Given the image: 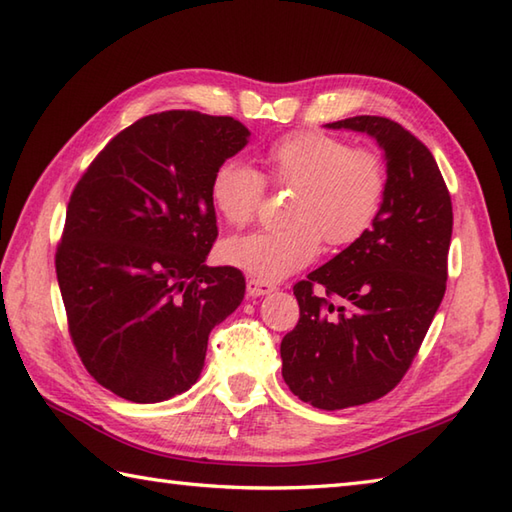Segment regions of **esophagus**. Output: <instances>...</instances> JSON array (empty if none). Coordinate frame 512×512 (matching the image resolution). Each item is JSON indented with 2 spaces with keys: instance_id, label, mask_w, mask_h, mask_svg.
Here are the masks:
<instances>
[{
  "instance_id": "34e87169",
  "label": "esophagus",
  "mask_w": 512,
  "mask_h": 512,
  "mask_svg": "<svg viewBox=\"0 0 512 512\" xmlns=\"http://www.w3.org/2000/svg\"><path fill=\"white\" fill-rule=\"evenodd\" d=\"M273 290H275V286L268 284V281L248 279V284H246V295L248 297H264V295H270Z\"/></svg>"
}]
</instances>
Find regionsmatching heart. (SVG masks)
<instances>
[{
  "label": "heart",
  "mask_w": 512,
  "mask_h": 512,
  "mask_svg": "<svg viewBox=\"0 0 512 512\" xmlns=\"http://www.w3.org/2000/svg\"><path fill=\"white\" fill-rule=\"evenodd\" d=\"M268 178L295 187L290 226L228 237L220 244L226 266L259 281H277L314 262L321 239L330 246L358 242L383 209L387 165L374 149H352L345 140L312 129L277 138L264 151ZM264 178L242 160H224L213 171L209 195L222 220L244 226L264 198Z\"/></svg>",
  "instance_id": "1"
}]
</instances>
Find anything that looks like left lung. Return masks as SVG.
<instances>
[{"instance_id": "8db88e82", "label": "left lung", "mask_w": 512, "mask_h": 512, "mask_svg": "<svg viewBox=\"0 0 512 512\" xmlns=\"http://www.w3.org/2000/svg\"><path fill=\"white\" fill-rule=\"evenodd\" d=\"M325 127L372 136L387 165L372 228L292 288L299 323L281 341V376L303 402L334 411L389 394L418 354L447 290L453 206L436 158L402 125L354 116Z\"/></svg>"}]
</instances>
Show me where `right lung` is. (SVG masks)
Instances as JSON below:
<instances>
[{"instance_id":"add662e5","label":"right lung","mask_w":512,"mask_h":512,"mask_svg":"<svg viewBox=\"0 0 512 512\" xmlns=\"http://www.w3.org/2000/svg\"><path fill=\"white\" fill-rule=\"evenodd\" d=\"M231 116L140 118L76 184L57 248L72 343L105 389L162 402L200 378L209 334L244 299L237 268L206 266L213 171L248 143Z\"/></svg>"}]
</instances>
